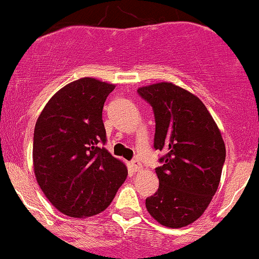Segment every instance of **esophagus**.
<instances>
[{"mask_svg":"<svg viewBox=\"0 0 259 259\" xmlns=\"http://www.w3.org/2000/svg\"><path fill=\"white\" fill-rule=\"evenodd\" d=\"M130 164H132L133 170H134L135 172H138V171H141V170H143V166H141V164H140V162L138 161V160H133V161L130 162Z\"/></svg>","mask_w":259,"mask_h":259,"instance_id":"esophagus-1","label":"esophagus"}]
</instances>
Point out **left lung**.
<instances>
[{
    "label": "left lung",
    "mask_w": 259,
    "mask_h": 259,
    "mask_svg": "<svg viewBox=\"0 0 259 259\" xmlns=\"http://www.w3.org/2000/svg\"><path fill=\"white\" fill-rule=\"evenodd\" d=\"M138 93L154 110L155 149L166 152L146 208L162 226L185 227L202 216L219 189L226 159L221 132L205 104L181 87L161 81Z\"/></svg>",
    "instance_id": "8db88e82"
}]
</instances>
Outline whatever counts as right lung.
<instances>
[{
	"label": "right lung",
	"instance_id": "obj_1",
	"mask_svg": "<svg viewBox=\"0 0 259 259\" xmlns=\"http://www.w3.org/2000/svg\"><path fill=\"white\" fill-rule=\"evenodd\" d=\"M115 84L80 78L59 89L38 116L33 168L40 190L59 212L84 219L104 211L127 176L107 141L103 107Z\"/></svg>",
	"mask_w": 259,
	"mask_h": 259
}]
</instances>
